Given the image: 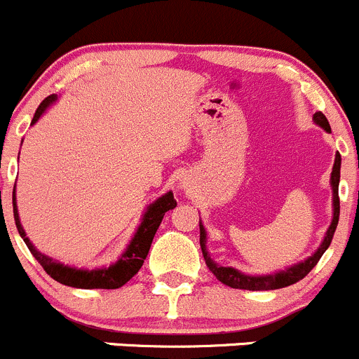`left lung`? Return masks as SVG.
<instances>
[{"label":"left lung","mask_w":359,"mask_h":359,"mask_svg":"<svg viewBox=\"0 0 359 359\" xmlns=\"http://www.w3.org/2000/svg\"><path fill=\"white\" fill-rule=\"evenodd\" d=\"M314 121L319 124L321 128H325L326 131H332L330 128L328 119L325 117L323 112H316L314 114ZM340 154L337 152L335 156V165H333V172H332V187H333V221L330 224L328 233H326L325 240H323L321 247L314 252V256H311L309 259H305L304 263L294 264V266L287 268L284 272L276 273V276H264V277H252V276H245V273H240L238 270L229 266H219L215 264L214 261L210 259L207 252V247H205V229L203 226L200 224V245H201V252H203V259L207 263L208 270L215 276V279L221 280L224 286L233 287V290H247V291H270V290H280V287L291 286V284L298 283V280L304 279L309 272H311L312 268L318 264V261L321 259V256L325 254V250L328 249L330 243H332L333 235H335L337 224H339V215H340V198H339V180H340Z\"/></svg>","instance_id":"obj_1"}]
</instances>
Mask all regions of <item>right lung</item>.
<instances>
[{"mask_svg":"<svg viewBox=\"0 0 359 359\" xmlns=\"http://www.w3.org/2000/svg\"><path fill=\"white\" fill-rule=\"evenodd\" d=\"M54 100L55 95H50L40 103V107H38L36 112H34L31 124H34L40 119L41 114L45 112V109H47ZM175 207L177 201L175 198H173V193H166L165 196L156 200L154 203L147 208L140 228L137 229L133 240H131V243L128 245L126 252L121 256V259L117 261V263L110 264L109 268H98V270H76V268H69L61 263H55V261H52V257H47L45 254L38 252V250L34 249L33 243L29 242V238H27L26 233H24L22 226H20L15 205V187H13V219H15V226L17 229H19V235L24 238L27 249L31 250L34 259L43 266V270L52 277V279L57 280L59 284H65V286L69 287H80V290H117V287L124 286V284L140 270L142 264H144V259L147 257L152 238H154L156 231H158L159 224H161L165 212L172 210V208Z\"/></svg>","mask_w":359,"mask_h":359,"instance_id":"1","label":"right lung"}]
</instances>
